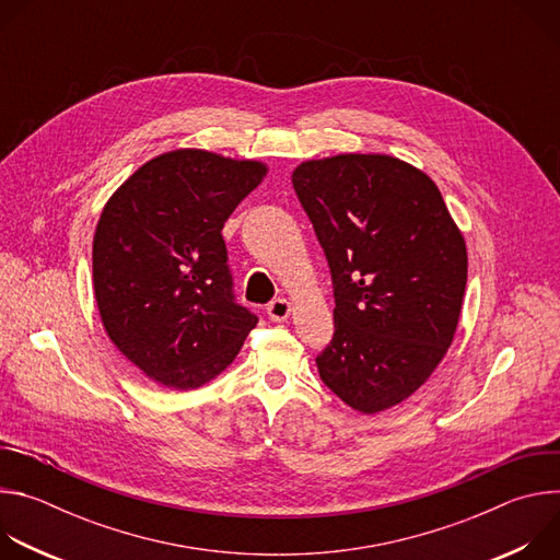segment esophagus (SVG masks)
<instances>
[{"instance_id":"esophagus-1","label":"esophagus","mask_w":560,"mask_h":560,"mask_svg":"<svg viewBox=\"0 0 560 560\" xmlns=\"http://www.w3.org/2000/svg\"><path fill=\"white\" fill-rule=\"evenodd\" d=\"M290 312H292V307L285 299H275L268 303V316L272 318V322H285Z\"/></svg>"}]
</instances>
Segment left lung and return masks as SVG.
Returning <instances> with one entry per match:
<instances>
[{"label": "left lung", "instance_id": "1", "mask_svg": "<svg viewBox=\"0 0 560 560\" xmlns=\"http://www.w3.org/2000/svg\"><path fill=\"white\" fill-rule=\"evenodd\" d=\"M335 285L322 381L363 415L412 396L452 346L467 250L436 184L389 154L310 159L292 173Z\"/></svg>", "mask_w": 560, "mask_h": 560}]
</instances>
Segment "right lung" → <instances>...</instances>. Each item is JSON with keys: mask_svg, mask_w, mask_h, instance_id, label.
<instances>
[{"mask_svg": "<svg viewBox=\"0 0 560 560\" xmlns=\"http://www.w3.org/2000/svg\"><path fill=\"white\" fill-rule=\"evenodd\" d=\"M266 173L250 159L171 150L132 173L104 206L93 238L102 324L154 383H208L257 326L234 301L221 230Z\"/></svg>", "mask_w": 560, "mask_h": 560, "instance_id": "right-lung-1", "label": "right lung"}]
</instances>
